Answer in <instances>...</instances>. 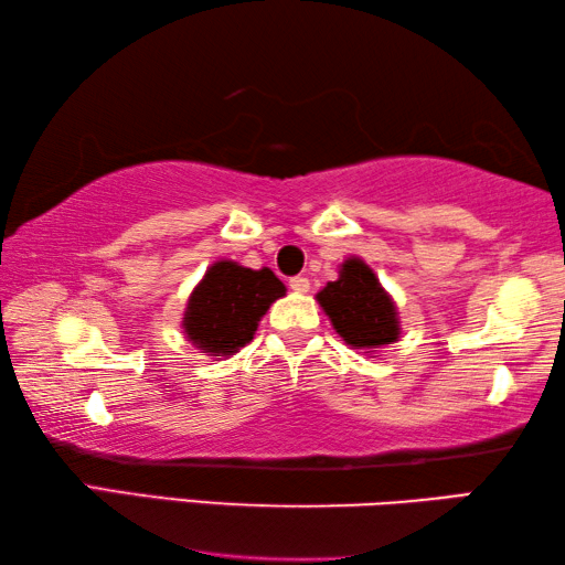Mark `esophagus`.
Listing matches in <instances>:
<instances>
[{
    "mask_svg": "<svg viewBox=\"0 0 565 565\" xmlns=\"http://www.w3.org/2000/svg\"><path fill=\"white\" fill-rule=\"evenodd\" d=\"M290 290L298 292V295H305V292L310 290V280H308V277H302V275L292 277V280H290Z\"/></svg>",
    "mask_w": 565,
    "mask_h": 565,
    "instance_id": "obj_1",
    "label": "esophagus"
}]
</instances>
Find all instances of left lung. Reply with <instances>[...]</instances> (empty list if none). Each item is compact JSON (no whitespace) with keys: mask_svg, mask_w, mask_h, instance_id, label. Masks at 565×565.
Instances as JSON below:
<instances>
[{"mask_svg":"<svg viewBox=\"0 0 565 565\" xmlns=\"http://www.w3.org/2000/svg\"><path fill=\"white\" fill-rule=\"evenodd\" d=\"M316 300L326 310L332 328L345 345L375 355L381 348L401 338V318L377 275L360 257H348L340 265L338 280L328 282Z\"/></svg>","mask_w":565,"mask_h":565,"instance_id":"8db88e82","label":"left lung"}]
</instances>
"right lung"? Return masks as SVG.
I'll return each mask as SVG.
<instances>
[{
  "label": "right lung",
  "instance_id": "obj_1",
  "mask_svg": "<svg viewBox=\"0 0 565 565\" xmlns=\"http://www.w3.org/2000/svg\"><path fill=\"white\" fill-rule=\"evenodd\" d=\"M282 295L285 285L270 267L253 270L235 260L212 263L188 298L184 338L200 353L217 360L235 355L253 340L263 316Z\"/></svg>",
  "mask_w": 565,
  "mask_h": 565
}]
</instances>
